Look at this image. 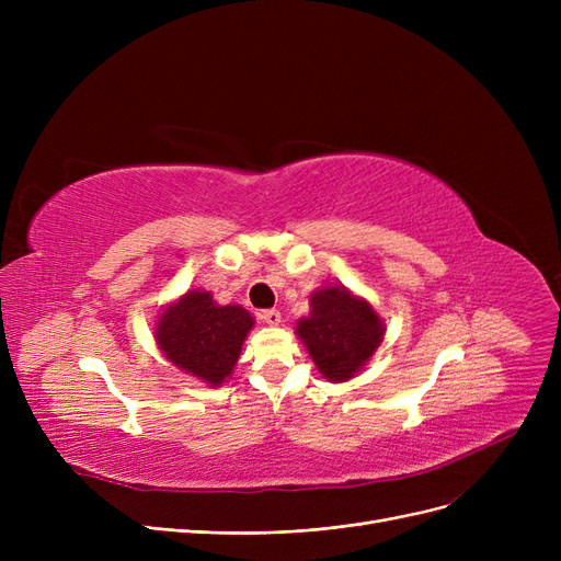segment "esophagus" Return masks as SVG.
<instances>
[{
    "instance_id": "esophagus-1",
    "label": "esophagus",
    "mask_w": 561,
    "mask_h": 561,
    "mask_svg": "<svg viewBox=\"0 0 561 561\" xmlns=\"http://www.w3.org/2000/svg\"><path fill=\"white\" fill-rule=\"evenodd\" d=\"M261 318H263V322H268V325H279V322H282L279 309H263Z\"/></svg>"
}]
</instances>
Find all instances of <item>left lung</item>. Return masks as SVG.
Wrapping results in <instances>:
<instances>
[{"label": "left lung", "mask_w": 561, "mask_h": 561, "mask_svg": "<svg viewBox=\"0 0 561 561\" xmlns=\"http://www.w3.org/2000/svg\"><path fill=\"white\" fill-rule=\"evenodd\" d=\"M385 330L373 307L343 286L316 290L309 318L298 322V334L313 364L330 381L355 375L373 357Z\"/></svg>", "instance_id": "1"}]
</instances>
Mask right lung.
<instances>
[{
  "label": "right lung",
  "instance_id": "1",
  "mask_svg": "<svg viewBox=\"0 0 561 561\" xmlns=\"http://www.w3.org/2000/svg\"><path fill=\"white\" fill-rule=\"evenodd\" d=\"M252 325L254 320L243 307H218L211 293L191 290L161 313L157 341L176 368L218 387L239 362Z\"/></svg>",
  "mask_w": 561,
  "mask_h": 561
}]
</instances>
